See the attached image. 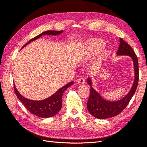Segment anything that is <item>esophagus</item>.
<instances>
[{"instance_id": "obj_1", "label": "esophagus", "mask_w": 147, "mask_h": 147, "mask_svg": "<svg viewBox=\"0 0 147 147\" xmlns=\"http://www.w3.org/2000/svg\"><path fill=\"white\" fill-rule=\"evenodd\" d=\"M78 83L81 84L85 83V79H84L83 77H80L78 80Z\"/></svg>"}]
</instances>
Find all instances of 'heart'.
<instances>
[{
	"instance_id": "1",
	"label": "heart",
	"mask_w": 147,
	"mask_h": 147,
	"mask_svg": "<svg viewBox=\"0 0 147 147\" xmlns=\"http://www.w3.org/2000/svg\"><path fill=\"white\" fill-rule=\"evenodd\" d=\"M104 46V42L100 40H94L89 43L85 52V55L88 56H94L99 52ZM106 51L102 53V55H104Z\"/></svg>"
}]
</instances>
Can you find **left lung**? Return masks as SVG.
<instances>
[{"label": "left lung", "mask_w": 147, "mask_h": 147, "mask_svg": "<svg viewBox=\"0 0 147 147\" xmlns=\"http://www.w3.org/2000/svg\"><path fill=\"white\" fill-rule=\"evenodd\" d=\"M119 45L117 51L118 56H128L131 57L134 69V80L130 91L123 98L116 101L104 99L98 92L92 87L91 78H87V83L91 86L90 97L87 102V109L91 115L98 119H106L117 116L126 107L134 96L139 82V63L135 52L130 45L119 38Z\"/></svg>", "instance_id": "obj_1"}]
</instances>
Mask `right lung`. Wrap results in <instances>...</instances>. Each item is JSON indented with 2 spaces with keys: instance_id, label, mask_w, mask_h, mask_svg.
Returning a JSON list of instances; mask_svg holds the SVG:
<instances>
[{
  "instance_id": "right-lung-1",
  "label": "right lung",
  "mask_w": 147,
  "mask_h": 147,
  "mask_svg": "<svg viewBox=\"0 0 147 147\" xmlns=\"http://www.w3.org/2000/svg\"><path fill=\"white\" fill-rule=\"evenodd\" d=\"M63 32V30L45 31V32L37 35V37L30 40L27 43H26L22 47V48H23L31 42H33L34 40H35L41 37L42 35H59ZM74 82H71L67 83L63 87L61 88L59 90H57L51 96L48 97L47 99L41 100H34L26 98V97L22 96L19 92V91H18L15 84L14 90L18 98L22 102V104L26 107V108L27 109L29 112L38 117L47 118L55 116V115H56L59 112V110L62 107V96H63V93L67 88L72 86Z\"/></svg>"
}]
</instances>
